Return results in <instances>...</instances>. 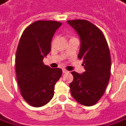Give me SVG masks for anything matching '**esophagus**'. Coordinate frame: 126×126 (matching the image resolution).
<instances>
[{"mask_svg":"<svg viewBox=\"0 0 126 126\" xmlns=\"http://www.w3.org/2000/svg\"><path fill=\"white\" fill-rule=\"evenodd\" d=\"M63 73H69V71H67L65 69H63Z\"/></svg>","mask_w":126,"mask_h":126,"instance_id":"34e87169","label":"esophagus"}]
</instances>
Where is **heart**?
Masks as SVG:
<instances>
[{"instance_id": "b5f03b06", "label": "heart", "mask_w": 126, "mask_h": 126, "mask_svg": "<svg viewBox=\"0 0 126 126\" xmlns=\"http://www.w3.org/2000/svg\"><path fill=\"white\" fill-rule=\"evenodd\" d=\"M56 37H54V38L52 39V40H51V46L54 45L55 42H56Z\"/></svg>"}]
</instances>
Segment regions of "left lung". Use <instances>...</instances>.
Segmentation results:
<instances>
[{"instance_id":"8db88e82","label":"left lung","mask_w":126,"mask_h":126,"mask_svg":"<svg viewBox=\"0 0 126 126\" xmlns=\"http://www.w3.org/2000/svg\"><path fill=\"white\" fill-rule=\"evenodd\" d=\"M80 37L79 59L83 60L85 72H72L73 81L70 93L79 103L92 106L101 98L110 78L111 56L109 46L102 32L87 20L67 21Z\"/></svg>"}]
</instances>
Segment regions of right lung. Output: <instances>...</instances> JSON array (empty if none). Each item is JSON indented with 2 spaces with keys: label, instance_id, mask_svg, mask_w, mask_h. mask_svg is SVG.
<instances>
[{
  "label": "right lung",
  "instance_id": "obj_1",
  "mask_svg": "<svg viewBox=\"0 0 126 126\" xmlns=\"http://www.w3.org/2000/svg\"><path fill=\"white\" fill-rule=\"evenodd\" d=\"M62 25L55 21H37L22 33L16 53V80L22 97L30 105L39 107L52 99L54 86L62 75L60 68L43 63L51 51V42Z\"/></svg>",
  "mask_w": 126,
  "mask_h": 126
}]
</instances>
